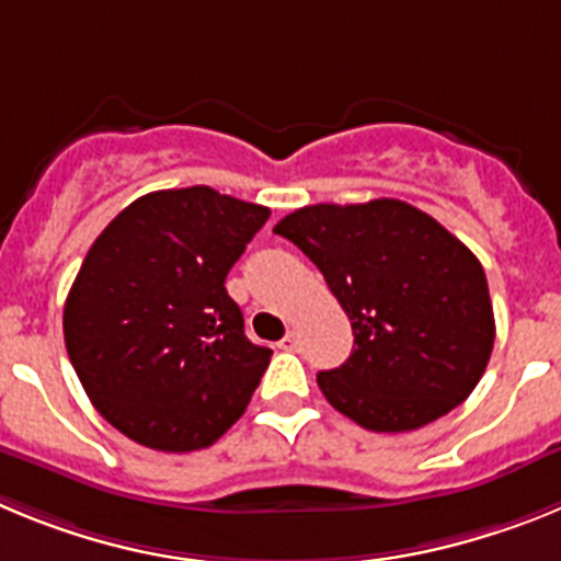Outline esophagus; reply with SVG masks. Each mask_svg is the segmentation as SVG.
Returning <instances> with one entry per match:
<instances>
[{"label": "esophagus", "instance_id": "34e87169", "mask_svg": "<svg viewBox=\"0 0 561 561\" xmlns=\"http://www.w3.org/2000/svg\"><path fill=\"white\" fill-rule=\"evenodd\" d=\"M277 348H284V351H297V334H291V331H289V334H286L284 340L277 342Z\"/></svg>", "mask_w": 561, "mask_h": 561}]
</instances>
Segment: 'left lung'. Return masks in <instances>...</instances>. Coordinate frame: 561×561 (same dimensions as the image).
<instances>
[{
  "label": "left lung",
  "mask_w": 561,
  "mask_h": 561,
  "mask_svg": "<svg viewBox=\"0 0 561 561\" xmlns=\"http://www.w3.org/2000/svg\"><path fill=\"white\" fill-rule=\"evenodd\" d=\"M323 272L354 329L345 365L317 374L334 410L374 433L447 415L483 376L494 311L478 257L399 199L309 205L275 225Z\"/></svg>",
  "instance_id": "1"
}]
</instances>
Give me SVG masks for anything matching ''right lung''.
Returning <instances> with one entry per match:
<instances>
[{
    "instance_id": "obj_1",
    "label": "right lung",
    "mask_w": 561,
    "mask_h": 561,
    "mask_svg": "<svg viewBox=\"0 0 561 561\" xmlns=\"http://www.w3.org/2000/svg\"><path fill=\"white\" fill-rule=\"evenodd\" d=\"M270 207L207 185L153 191L117 213L64 304L89 401L126 438L193 453L241 419L272 351L252 345L225 280Z\"/></svg>"
}]
</instances>
